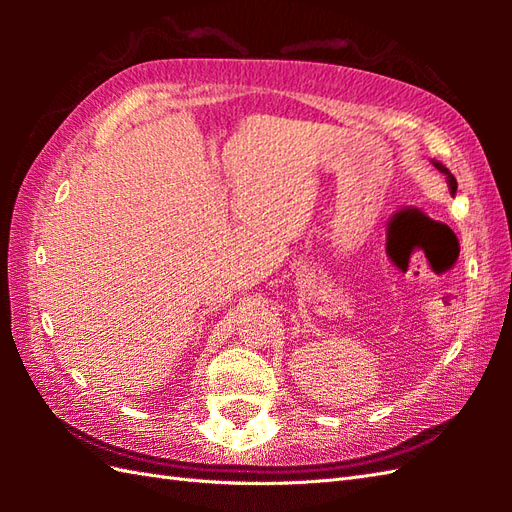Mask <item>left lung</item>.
I'll list each match as a JSON object with an SVG mask.
<instances>
[{"mask_svg":"<svg viewBox=\"0 0 512 512\" xmlns=\"http://www.w3.org/2000/svg\"><path fill=\"white\" fill-rule=\"evenodd\" d=\"M433 167H436L440 173H444V176H447V184H449V191H451V195H455V191H458V180L453 178V173L442 165V162H438V160H433Z\"/></svg>","mask_w":512,"mask_h":512,"instance_id":"obj_1","label":"left lung"}]
</instances>
